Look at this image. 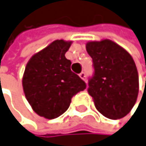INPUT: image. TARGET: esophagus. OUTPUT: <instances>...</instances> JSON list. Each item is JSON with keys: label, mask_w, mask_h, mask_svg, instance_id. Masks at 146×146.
<instances>
[{"label": "esophagus", "mask_w": 146, "mask_h": 146, "mask_svg": "<svg viewBox=\"0 0 146 146\" xmlns=\"http://www.w3.org/2000/svg\"><path fill=\"white\" fill-rule=\"evenodd\" d=\"M79 76H80L82 80H85V78H86V72H81L80 74H79Z\"/></svg>", "instance_id": "obj_1"}]
</instances>
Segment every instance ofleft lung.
Returning a JSON list of instances; mask_svg holds the SVG:
<instances>
[{
    "label": "left lung",
    "instance_id": "8db88e82",
    "mask_svg": "<svg viewBox=\"0 0 146 146\" xmlns=\"http://www.w3.org/2000/svg\"><path fill=\"white\" fill-rule=\"evenodd\" d=\"M93 58L94 74L88 92L96 110L110 119H120L132 110L138 94L136 64L125 49L110 39L86 44Z\"/></svg>",
    "mask_w": 146,
    "mask_h": 146
}]
</instances>
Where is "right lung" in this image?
Returning <instances> with one entry per match:
<instances>
[{
    "mask_svg": "<svg viewBox=\"0 0 146 146\" xmlns=\"http://www.w3.org/2000/svg\"><path fill=\"white\" fill-rule=\"evenodd\" d=\"M72 41L55 40L34 54L26 65L23 88L32 110L46 119H54L69 108L71 99L86 88V83L71 71L65 56Z\"/></svg>",
    "mask_w": 146,
    "mask_h": 146,
    "instance_id": "add662e5",
    "label": "right lung"
}]
</instances>
